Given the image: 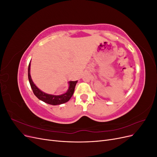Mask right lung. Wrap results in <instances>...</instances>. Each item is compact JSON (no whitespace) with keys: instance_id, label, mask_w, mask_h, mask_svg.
I'll return each instance as SVG.
<instances>
[{"instance_id":"right-lung-1","label":"right lung","mask_w":157,"mask_h":157,"mask_svg":"<svg viewBox=\"0 0 157 157\" xmlns=\"http://www.w3.org/2000/svg\"><path fill=\"white\" fill-rule=\"evenodd\" d=\"M30 69H31V61L28 67V78H29V81L31 85V87L33 90V92L34 94L36 96L38 99L40 100L44 101L48 104H50L52 105H60V104L65 103L67 102L72 97L73 94L75 91V88L76 84L77 83V80L76 81H69V88L65 93L61 94V95H52L46 94L38 88L35 83L33 82V80L31 77L30 74Z\"/></svg>"}]
</instances>
